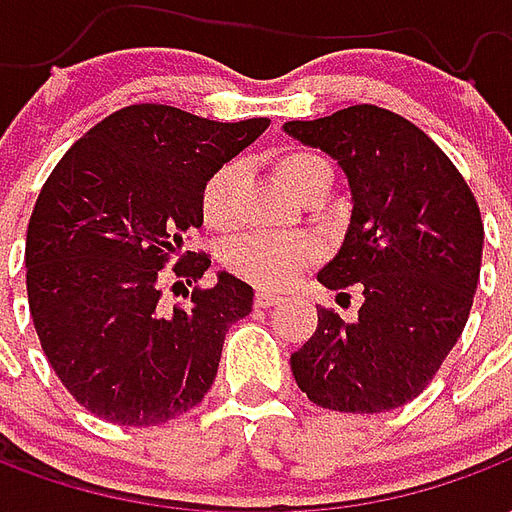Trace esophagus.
Returning a JSON list of instances; mask_svg holds the SVG:
<instances>
[{
  "label": "esophagus",
  "mask_w": 512,
  "mask_h": 512,
  "mask_svg": "<svg viewBox=\"0 0 512 512\" xmlns=\"http://www.w3.org/2000/svg\"><path fill=\"white\" fill-rule=\"evenodd\" d=\"M279 299L282 296H277V293H271V290H257V296H255V304L257 307H274V304H279Z\"/></svg>",
  "instance_id": "1"
}]
</instances>
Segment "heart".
<instances>
[{"instance_id":"1","label":"heart","mask_w":512,"mask_h":512,"mask_svg":"<svg viewBox=\"0 0 512 512\" xmlns=\"http://www.w3.org/2000/svg\"><path fill=\"white\" fill-rule=\"evenodd\" d=\"M277 178L290 194H299L315 178H332L329 161L312 150H290L277 158ZM235 164L216 169L202 189V216L211 227H227L233 219ZM312 260V246L293 235H246L227 249V266L252 285L277 290L288 285Z\"/></svg>"}]
</instances>
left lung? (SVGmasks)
Wrapping results in <instances>:
<instances>
[{"label":"left lung","instance_id":"1","mask_svg":"<svg viewBox=\"0 0 512 512\" xmlns=\"http://www.w3.org/2000/svg\"><path fill=\"white\" fill-rule=\"evenodd\" d=\"M282 128L343 169L351 222L318 282L362 290L356 321L318 310L315 334L290 354L293 378L315 406L392 411L428 386L466 326L483 260L480 208L441 147L389 109L359 104Z\"/></svg>","mask_w":512,"mask_h":512}]
</instances>
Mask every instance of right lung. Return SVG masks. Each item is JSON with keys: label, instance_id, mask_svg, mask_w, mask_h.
Returning <instances> with one entry per match:
<instances>
[{"label": "right lung", "instance_id": "1", "mask_svg": "<svg viewBox=\"0 0 512 512\" xmlns=\"http://www.w3.org/2000/svg\"><path fill=\"white\" fill-rule=\"evenodd\" d=\"M134 104L90 128L40 189L27 227V296L49 365L87 411L145 428L208 395L227 326L255 290L227 271L164 310L158 271L202 227V189L268 128ZM191 277L211 260L189 252ZM180 266V263H178Z\"/></svg>", "mask_w": 512, "mask_h": 512}]
</instances>
